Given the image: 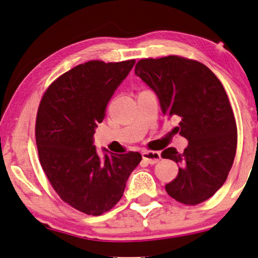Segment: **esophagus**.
<instances>
[{
  "mask_svg": "<svg viewBox=\"0 0 258 258\" xmlns=\"http://www.w3.org/2000/svg\"><path fill=\"white\" fill-rule=\"evenodd\" d=\"M160 153L159 152H154V151H144L143 152V159L146 161L147 164H157L158 161L160 160Z\"/></svg>",
  "mask_w": 258,
  "mask_h": 258,
  "instance_id": "esophagus-1",
  "label": "esophagus"
}]
</instances>
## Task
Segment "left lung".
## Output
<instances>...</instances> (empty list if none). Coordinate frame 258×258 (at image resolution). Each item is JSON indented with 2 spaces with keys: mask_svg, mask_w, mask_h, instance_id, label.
<instances>
[{
  "mask_svg": "<svg viewBox=\"0 0 258 258\" xmlns=\"http://www.w3.org/2000/svg\"><path fill=\"white\" fill-rule=\"evenodd\" d=\"M135 73L156 93L163 114L178 121L173 132L188 142L183 153L174 147L161 153L179 165L166 192L186 205L207 201L224 184L236 154V120L224 87L205 64L174 55L140 60Z\"/></svg>",
  "mask_w": 258,
  "mask_h": 258,
  "instance_id": "1",
  "label": "left lung"
}]
</instances>
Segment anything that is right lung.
<instances>
[{"instance_id": "obj_1", "label": "right lung", "mask_w": 258, "mask_h": 258, "mask_svg": "<svg viewBox=\"0 0 258 258\" xmlns=\"http://www.w3.org/2000/svg\"><path fill=\"white\" fill-rule=\"evenodd\" d=\"M136 60L88 61L49 86L40 102L35 137L41 166L60 198L84 214L100 216L122 197L139 152L102 156L94 145L98 123Z\"/></svg>"}]
</instances>
